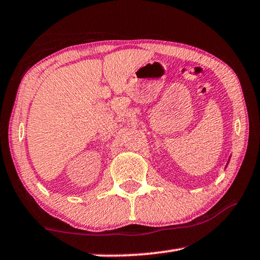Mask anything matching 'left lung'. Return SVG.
I'll return each mask as SVG.
<instances>
[{"mask_svg":"<svg viewBox=\"0 0 260 260\" xmlns=\"http://www.w3.org/2000/svg\"><path fill=\"white\" fill-rule=\"evenodd\" d=\"M230 160H231V157H230V159H228V161H227V165H228V162H230ZM227 165H226V167H227Z\"/></svg>","mask_w":260,"mask_h":260,"instance_id":"obj_1","label":"left lung"}]
</instances>
